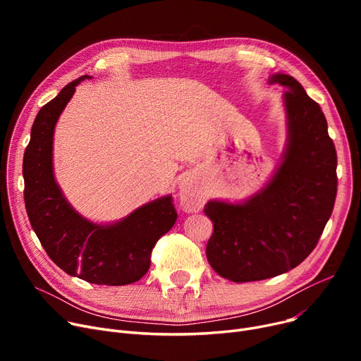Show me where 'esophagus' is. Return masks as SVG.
Here are the masks:
<instances>
[{
	"label": "esophagus",
	"mask_w": 361,
	"mask_h": 361,
	"mask_svg": "<svg viewBox=\"0 0 361 361\" xmlns=\"http://www.w3.org/2000/svg\"><path fill=\"white\" fill-rule=\"evenodd\" d=\"M180 203L185 212H197L204 204V197L192 183L183 181L180 185Z\"/></svg>",
	"instance_id": "obj_1"
}]
</instances>
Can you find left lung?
I'll use <instances>...</instances> for the list:
<instances>
[{
	"instance_id": "left-lung-1",
	"label": "left lung",
	"mask_w": 361,
	"mask_h": 361,
	"mask_svg": "<svg viewBox=\"0 0 361 361\" xmlns=\"http://www.w3.org/2000/svg\"><path fill=\"white\" fill-rule=\"evenodd\" d=\"M269 83L287 87L282 164L249 200H211L203 209L214 222L207 262L233 282L268 279L298 267L316 247L336 197V150L319 104L288 74H274Z\"/></svg>"
}]
</instances>
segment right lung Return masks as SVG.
<instances>
[{"instance_id": "obj_1", "label": "right lung", "mask_w": 361, "mask_h": 361, "mask_svg": "<svg viewBox=\"0 0 361 361\" xmlns=\"http://www.w3.org/2000/svg\"><path fill=\"white\" fill-rule=\"evenodd\" d=\"M82 75L37 112L23 157L25 204L35 234L51 260L71 276L99 286H127L150 267L157 241L177 221L173 197L149 202L109 225L93 224L75 212L55 183L52 136L60 114Z\"/></svg>"}]
</instances>
